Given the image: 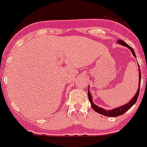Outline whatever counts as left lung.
<instances>
[{"label":"left lung","instance_id":"1","mask_svg":"<svg viewBox=\"0 0 147 147\" xmlns=\"http://www.w3.org/2000/svg\"><path fill=\"white\" fill-rule=\"evenodd\" d=\"M118 44L119 45H122L124 47H127V48L131 50V51L132 54L134 55V57H136V54L134 53V51L133 50L131 47H130L129 45H127L125 41H123L122 40H120L119 39L118 41H117ZM138 68H139V88H138V90H137V93L135 94V95L133 96V98L129 101V102H127V104L123 105V106H121V107H117V108H114L113 109H109V110H107V109H105L103 108H101V107H98V106H96V104H94V102H93V100H92V96H91V94L89 91V86H88V98H89V101H90V104H91V107L93 108L94 111H96V113H100L101 115H105V116H108V117H116L119 116V115H121L122 114L125 113V112H127L128 109H129L131 107L133 106L136 102H137V100H138V95H139V92H140V79H141V75H140V67L139 65H138Z\"/></svg>","mask_w":147,"mask_h":147}]
</instances>
